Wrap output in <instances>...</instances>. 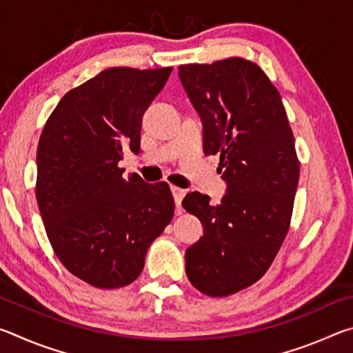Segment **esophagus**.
I'll return each instance as SVG.
<instances>
[{
    "label": "esophagus",
    "mask_w": 353,
    "mask_h": 353,
    "mask_svg": "<svg viewBox=\"0 0 353 353\" xmlns=\"http://www.w3.org/2000/svg\"><path fill=\"white\" fill-rule=\"evenodd\" d=\"M171 193H172V196H174V202H176V207L179 208V212H181V204H182V199H183V196H185V193H187V191L185 190H182V188H177V187H171Z\"/></svg>",
    "instance_id": "obj_1"
}]
</instances>
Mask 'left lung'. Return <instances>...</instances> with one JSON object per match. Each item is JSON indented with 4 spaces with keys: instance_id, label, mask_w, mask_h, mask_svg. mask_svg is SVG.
Masks as SVG:
<instances>
[{
    "instance_id": "8db88e82",
    "label": "left lung",
    "mask_w": 353,
    "mask_h": 353,
    "mask_svg": "<svg viewBox=\"0 0 353 353\" xmlns=\"http://www.w3.org/2000/svg\"><path fill=\"white\" fill-rule=\"evenodd\" d=\"M202 121L205 155L219 154L227 193L219 205L188 193L187 212L204 225L185 250L196 290L230 296L263 277L290 229L299 182L294 137L282 98L263 70L241 57L179 67Z\"/></svg>"
}]
</instances>
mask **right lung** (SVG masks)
<instances>
[{"label": "right lung", "mask_w": 353, "mask_h": 353, "mask_svg": "<svg viewBox=\"0 0 353 353\" xmlns=\"http://www.w3.org/2000/svg\"><path fill=\"white\" fill-rule=\"evenodd\" d=\"M172 68L113 67L70 90L40 135L37 196L67 270L97 288L132 283L174 214L168 183L123 179L124 148L140 151L141 119Z\"/></svg>", "instance_id": "obj_1"}]
</instances>
